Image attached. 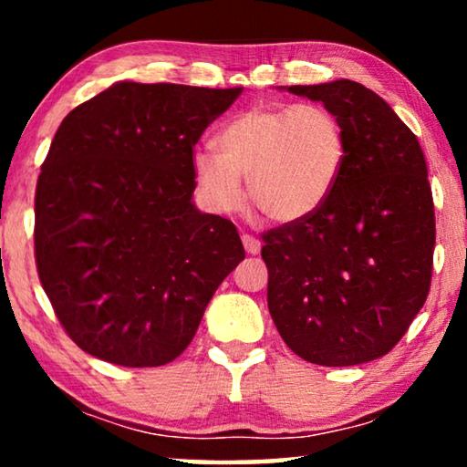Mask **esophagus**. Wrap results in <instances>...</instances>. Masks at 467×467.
Instances as JSON below:
<instances>
[{
  "instance_id": "34e87169",
  "label": "esophagus",
  "mask_w": 467,
  "mask_h": 467,
  "mask_svg": "<svg viewBox=\"0 0 467 467\" xmlns=\"http://www.w3.org/2000/svg\"><path fill=\"white\" fill-rule=\"evenodd\" d=\"M242 244H244L248 254H257L261 251V240L251 234H242Z\"/></svg>"
}]
</instances>
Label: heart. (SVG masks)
<instances>
[{
  "mask_svg": "<svg viewBox=\"0 0 467 467\" xmlns=\"http://www.w3.org/2000/svg\"><path fill=\"white\" fill-rule=\"evenodd\" d=\"M219 149L193 155L195 181L210 206L234 213L244 200L267 219L302 221L317 213L340 181L347 133L340 119L318 104L254 106L223 127Z\"/></svg>",
  "mask_w": 467,
  "mask_h": 467,
  "instance_id": "heart-1",
  "label": "heart"
}]
</instances>
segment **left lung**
I'll use <instances>...</instances> for the list:
<instances>
[{
	"instance_id": "obj_1",
	"label": "left lung",
	"mask_w": 467,
	"mask_h": 467,
	"mask_svg": "<svg viewBox=\"0 0 467 467\" xmlns=\"http://www.w3.org/2000/svg\"><path fill=\"white\" fill-rule=\"evenodd\" d=\"M289 93L340 119L348 155L317 213L264 234L267 308L302 359L359 366L401 340L430 293L436 214L425 155L391 106L359 82Z\"/></svg>"
}]
</instances>
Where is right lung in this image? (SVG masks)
<instances>
[{"label":"right lung","mask_w":467,"mask_h":467,"mask_svg":"<svg viewBox=\"0 0 467 467\" xmlns=\"http://www.w3.org/2000/svg\"><path fill=\"white\" fill-rule=\"evenodd\" d=\"M240 93L117 82L63 119L37 176L36 265L85 353L174 361L244 259L234 223L191 202L197 140Z\"/></svg>","instance_id":"add662e5"}]
</instances>
